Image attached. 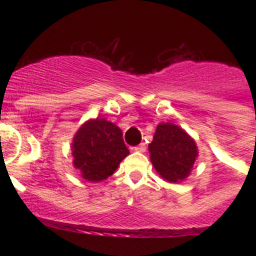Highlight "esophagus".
Masks as SVG:
<instances>
[{
  "instance_id": "esophagus-1",
  "label": "esophagus",
  "mask_w": 256,
  "mask_h": 256,
  "mask_svg": "<svg viewBox=\"0 0 256 256\" xmlns=\"http://www.w3.org/2000/svg\"><path fill=\"white\" fill-rule=\"evenodd\" d=\"M133 150L134 151H138V152H144L146 151V144H140L138 146H136V148H133Z\"/></svg>"
}]
</instances>
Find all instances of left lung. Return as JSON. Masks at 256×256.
I'll return each mask as SVG.
<instances>
[{"instance_id": "1", "label": "left lung", "mask_w": 256, "mask_h": 256, "mask_svg": "<svg viewBox=\"0 0 256 256\" xmlns=\"http://www.w3.org/2000/svg\"><path fill=\"white\" fill-rule=\"evenodd\" d=\"M151 162L168 182H180L191 172L198 156L195 141L182 128L160 123L150 144Z\"/></svg>"}]
</instances>
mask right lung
<instances>
[{
  "label": "right lung",
  "mask_w": 256,
  "mask_h": 256,
  "mask_svg": "<svg viewBox=\"0 0 256 256\" xmlns=\"http://www.w3.org/2000/svg\"><path fill=\"white\" fill-rule=\"evenodd\" d=\"M72 146L74 166L91 182L110 177L122 160L130 155L120 128L100 118L83 124Z\"/></svg>",
  "instance_id": "obj_1"
}]
</instances>
